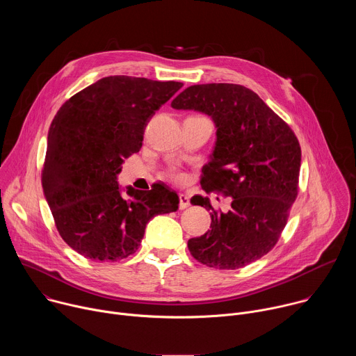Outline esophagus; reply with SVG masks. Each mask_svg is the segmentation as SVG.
Returning a JSON list of instances; mask_svg holds the SVG:
<instances>
[{
    "label": "esophagus",
    "instance_id": "esophagus-1",
    "mask_svg": "<svg viewBox=\"0 0 356 356\" xmlns=\"http://www.w3.org/2000/svg\"><path fill=\"white\" fill-rule=\"evenodd\" d=\"M179 198H180V204H179L180 210H184V209H187V207L190 206V198H188L187 194L180 193V194H179Z\"/></svg>",
    "mask_w": 356,
    "mask_h": 356
}]
</instances>
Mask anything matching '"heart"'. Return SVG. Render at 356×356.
Here are the masks:
<instances>
[{
    "mask_svg": "<svg viewBox=\"0 0 356 356\" xmlns=\"http://www.w3.org/2000/svg\"><path fill=\"white\" fill-rule=\"evenodd\" d=\"M170 176H172L173 180H176V181H179V183L186 179V176H184L181 172H177V170H172V172H170Z\"/></svg>",
    "mask_w": 356,
    "mask_h": 356,
    "instance_id": "obj_1",
    "label": "heart"
}]
</instances>
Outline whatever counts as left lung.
I'll return each instance as SVG.
<instances>
[{
	"instance_id": "left-lung-1",
	"label": "left lung",
	"mask_w": 356,
	"mask_h": 356,
	"mask_svg": "<svg viewBox=\"0 0 356 356\" xmlns=\"http://www.w3.org/2000/svg\"><path fill=\"white\" fill-rule=\"evenodd\" d=\"M172 107L214 120L217 142L200 183L209 194L232 197L225 214L211 207L209 197H193L194 206L213 211L211 229L187 242L193 258L227 270L261 259L277 243L298 194L297 136L257 92L239 84L190 86Z\"/></svg>"
}]
</instances>
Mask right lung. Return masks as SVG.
<instances>
[{"mask_svg":"<svg viewBox=\"0 0 356 356\" xmlns=\"http://www.w3.org/2000/svg\"><path fill=\"white\" fill-rule=\"evenodd\" d=\"M183 87L179 81L110 76L83 88L59 108L47 135L42 188L63 241L95 262L128 258L147 221L179 209L163 183L121 195L117 175L139 152L145 127Z\"/></svg>","mask_w":356,"mask_h":356,"instance_id":"obj_1","label":"right lung"}]
</instances>
